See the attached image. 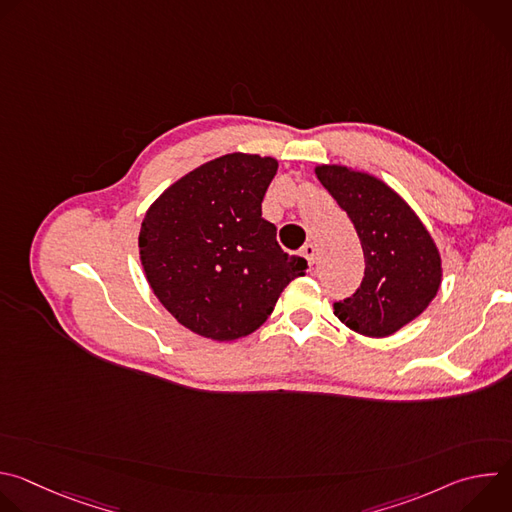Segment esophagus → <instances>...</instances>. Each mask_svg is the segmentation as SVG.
Listing matches in <instances>:
<instances>
[{
  "instance_id": "34e87169",
  "label": "esophagus",
  "mask_w": 512,
  "mask_h": 512,
  "mask_svg": "<svg viewBox=\"0 0 512 512\" xmlns=\"http://www.w3.org/2000/svg\"><path fill=\"white\" fill-rule=\"evenodd\" d=\"M302 255L308 259V263H310V267L316 263V247L312 245V243H306L304 247H302Z\"/></svg>"
}]
</instances>
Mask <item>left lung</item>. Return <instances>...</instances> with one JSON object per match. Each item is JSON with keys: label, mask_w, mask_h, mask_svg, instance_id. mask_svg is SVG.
Here are the masks:
<instances>
[{"label": "left lung", "mask_w": 512, "mask_h": 512, "mask_svg": "<svg viewBox=\"0 0 512 512\" xmlns=\"http://www.w3.org/2000/svg\"><path fill=\"white\" fill-rule=\"evenodd\" d=\"M322 186L348 214L364 253L352 298L334 304L350 330L385 338L415 320L442 283V257L411 206L383 180L346 166H316Z\"/></svg>", "instance_id": "obj_1"}]
</instances>
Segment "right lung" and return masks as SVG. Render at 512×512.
Wrapping results in <instances>:
<instances>
[{
    "instance_id": "1",
    "label": "right lung",
    "mask_w": 512,
    "mask_h": 512,
    "mask_svg": "<svg viewBox=\"0 0 512 512\" xmlns=\"http://www.w3.org/2000/svg\"><path fill=\"white\" fill-rule=\"evenodd\" d=\"M277 160L227 154L182 176L145 212L139 259L162 306L218 342L255 332L308 261L261 216Z\"/></svg>"
}]
</instances>
